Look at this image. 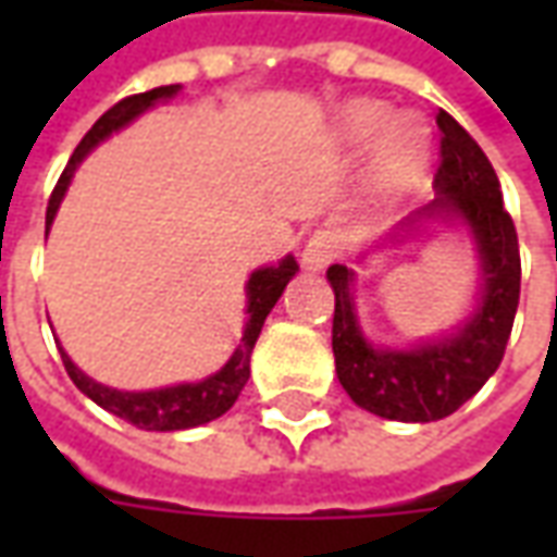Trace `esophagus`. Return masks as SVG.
<instances>
[{"label": "esophagus", "mask_w": 557, "mask_h": 557, "mask_svg": "<svg viewBox=\"0 0 557 557\" xmlns=\"http://www.w3.org/2000/svg\"><path fill=\"white\" fill-rule=\"evenodd\" d=\"M339 253V242L337 235L331 230H319L313 232V238L304 244V253H301V262L304 268H310V271H322L327 268Z\"/></svg>", "instance_id": "obj_1"}]
</instances>
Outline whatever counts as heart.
I'll use <instances>...</instances> for the list:
<instances>
[{
    "label": "heart",
    "mask_w": 557,
    "mask_h": 557,
    "mask_svg": "<svg viewBox=\"0 0 557 557\" xmlns=\"http://www.w3.org/2000/svg\"><path fill=\"white\" fill-rule=\"evenodd\" d=\"M339 134L349 146H370L379 139L373 158V184L382 194H403L426 170V131L387 103L358 101L339 119Z\"/></svg>",
    "instance_id": "obj_1"
}]
</instances>
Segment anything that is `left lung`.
<instances>
[{"label":"left lung","instance_id":"1","mask_svg":"<svg viewBox=\"0 0 557 557\" xmlns=\"http://www.w3.org/2000/svg\"><path fill=\"white\" fill-rule=\"evenodd\" d=\"M442 131L435 199L399 223L406 230L418 220H459L466 223L480 253L483 292L466 327L411 351L375 349L363 339L351 304V274L346 265L327 268L334 289V361L339 385L361 409L403 423H430L454 414L466 399L486 385L507 349L519 307V242L513 218L502 199V184L483 148L471 139L454 115L438 110ZM394 232L391 238H397Z\"/></svg>","mask_w":557,"mask_h":557}]
</instances>
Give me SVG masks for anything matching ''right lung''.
Masks as SVG:
<instances>
[{"label": "right lung", "instance_id": "right-lung-1", "mask_svg": "<svg viewBox=\"0 0 557 557\" xmlns=\"http://www.w3.org/2000/svg\"><path fill=\"white\" fill-rule=\"evenodd\" d=\"M182 86H160V89L151 91H139V95H131V98H122V101L110 107L107 113L91 125V131L86 137L79 139V146L74 148V154L67 160L65 172L62 178L55 182L53 196L47 202V230L53 223L55 211H59V202L65 196L67 184H71V175L77 170V163L91 148L103 143V139L122 131L125 125H131L137 115H143L148 107H154L158 101H166L172 95H178ZM298 271V262L295 256H286L280 259L277 265L259 268L250 274L247 280V327H244L242 346L232 351V358L218 373L208 375L202 382H187V385H172V387H160V391H115V387L98 385L95 379L77 370V363L71 361L62 351V363H65L67 375L71 382L91 399L98 403L101 409H107L115 418L127 420L134 423L139 430H151V432H172V430H190V426H199V423H208V420L220 418L235 406V399L242 394V387L247 385L250 379V351H253L256 339H259V331L265 325V315L271 313V307L277 304V298L286 289V283L295 277Z\"/></svg>", "mask_w": 557, "mask_h": 557}]
</instances>
